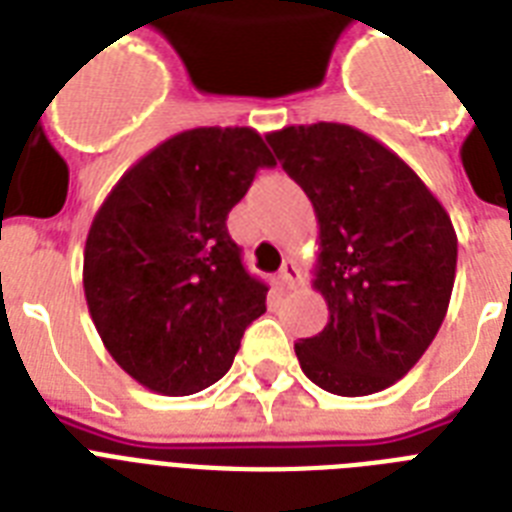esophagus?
<instances>
[{
  "label": "esophagus",
  "instance_id": "1",
  "mask_svg": "<svg viewBox=\"0 0 512 512\" xmlns=\"http://www.w3.org/2000/svg\"><path fill=\"white\" fill-rule=\"evenodd\" d=\"M301 280V272H298V267H296V261H285V264H282V269H280V275H277V282H280L282 288H293V285H296V282Z\"/></svg>",
  "mask_w": 512,
  "mask_h": 512
}]
</instances>
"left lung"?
I'll use <instances>...</instances> for the list:
<instances>
[{"label": "left lung", "mask_w": 512, "mask_h": 512, "mask_svg": "<svg viewBox=\"0 0 512 512\" xmlns=\"http://www.w3.org/2000/svg\"><path fill=\"white\" fill-rule=\"evenodd\" d=\"M267 142L320 222L314 288L330 320L296 343L301 370L330 394L383 391L447 317L457 269L449 214L399 155L354 126H285Z\"/></svg>", "instance_id": "obj_1"}]
</instances>
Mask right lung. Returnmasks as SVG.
I'll use <instances>...</instances> for the list:
<instances>
[{
  "instance_id": "add662e5",
  "label": "right lung",
  "mask_w": 512,
  "mask_h": 512,
  "mask_svg": "<svg viewBox=\"0 0 512 512\" xmlns=\"http://www.w3.org/2000/svg\"><path fill=\"white\" fill-rule=\"evenodd\" d=\"M275 166L248 126L190 129L150 150L110 190L84 248V296L105 349L137 383L190 396L232 367L267 312L227 214Z\"/></svg>"
}]
</instances>
